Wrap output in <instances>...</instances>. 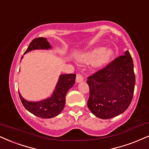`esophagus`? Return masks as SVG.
Listing matches in <instances>:
<instances>
[{
    "label": "esophagus",
    "instance_id": "34e87169",
    "mask_svg": "<svg viewBox=\"0 0 149 149\" xmlns=\"http://www.w3.org/2000/svg\"><path fill=\"white\" fill-rule=\"evenodd\" d=\"M83 80V76L80 73H78L76 75V82H80Z\"/></svg>",
    "mask_w": 149,
    "mask_h": 149
}]
</instances>
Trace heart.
Masks as SVG:
<instances>
[{"mask_svg":"<svg viewBox=\"0 0 149 149\" xmlns=\"http://www.w3.org/2000/svg\"><path fill=\"white\" fill-rule=\"evenodd\" d=\"M112 53L110 50L105 51L103 48H98L87 53L82 58V60L86 62H90L96 61L98 66H102L107 64L111 60Z\"/></svg>","mask_w":149,"mask_h":149,"instance_id":"obj_1","label":"heart"}]
</instances>
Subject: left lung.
<instances>
[{"label":"left lung","mask_w":149,"mask_h":149,"mask_svg":"<svg viewBox=\"0 0 149 149\" xmlns=\"http://www.w3.org/2000/svg\"><path fill=\"white\" fill-rule=\"evenodd\" d=\"M87 106L98 118L107 119L123 113L131 103L135 85L130 53L117 57L87 78Z\"/></svg>","instance_id":"left-lung-1"}]
</instances>
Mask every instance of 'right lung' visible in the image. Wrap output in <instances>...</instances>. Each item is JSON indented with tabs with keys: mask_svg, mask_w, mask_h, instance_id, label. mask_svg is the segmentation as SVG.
I'll return each mask as SVG.
<instances>
[{
	"mask_svg": "<svg viewBox=\"0 0 149 149\" xmlns=\"http://www.w3.org/2000/svg\"><path fill=\"white\" fill-rule=\"evenodd\" d=\"M49 42L44 37L34 39L29 44L26 53L35 49H48L51 48ZM22 58V57H21ZM76 74H62L60 76L58 82L51 97L38 102H31L25 100L19 94L21 103L27 110L34 115L44 119L54 117L58 115L65 105V96L69 89L73 87L76 80Z\"/></svg>",
	"mask_w": 149,
	"mask_h": 149,
	"instance_id": "1",
	"label": "right lung"
}]
</instances>
